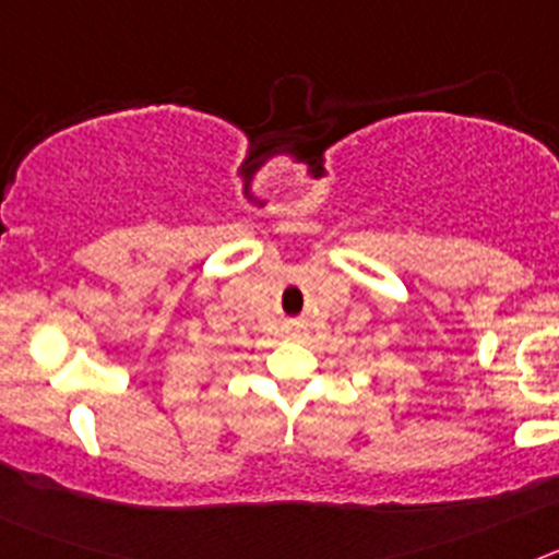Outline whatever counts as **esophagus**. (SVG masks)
<instances>
[{
    "label": "esophagus",
    "instance_id": "1",
    "mask_svg": "<svg viewBox=\"0 0 559 559\" xmlns=\"http://www.w3.org/2000/svg\"><path fill=\"white\" fill-rule=\"evenodd\" d=\"M288 333L290 335H299V328H296V324H288Z\"/></svg>",
    "mask_w": 559,
    "mask_h": 559
}]
</instances>
